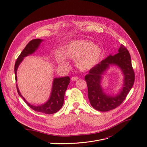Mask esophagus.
Segmentation results:
<instances>
[{
    "instance_id": "esophagus-1",
    "label": "esophagus",
    "mask_w": 147,
    "mask_h": 147,
    "mask_svg": "<svg viewBox=\"0 0 147 147\" xmlns=\"http://www.w3.org/2000/svg\"><path fill=\"white\" fill-rule=\"evenodd\" d=\"M78 79V77H73L72 78H71V80L72 81H77V80Z\"/></svg>"
}]
</instances>
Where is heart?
<instances>
[{"mask_svg":"<svg viewBox=\"0 0 147 147\" xmlns=\"http://www.w3.org/2000/svg\"><path fill=\"white\" fill-rule=\"evenodd\" d=\"M63 56L70 59H76L77 67L88 70L96 66L101 60L103 51L102 47L91 41L74 39L69 41L63 49Z\"/></svg>","mask_w":147,"mask_h":147,"instance_id":"heart-1","label":"heart"}]
</instances>
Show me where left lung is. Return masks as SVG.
<instances>
[{
    "mask_svg": "<svg viewBox=\"0 0 147 147\" xmlns=\"http://www.w3.org/2000/svg\"><path fill=\"white\" fill-rule=\"evenodd\" d=\"M115 55H110L91 69L85 77L88 87V97L91 106L100 112L115 109L123 102L131 90L135 75L132 67L130 55L123 45ZM111 66L119 68L123 75L122 87L115 95L107 94L101 84L102 76Z\"/></svg>",
    "mask_w": 147,
    "mask_h": 147,
    "instance_id": "1",
    "label": "left lung"
}]
</instances>
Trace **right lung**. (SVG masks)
Returning <instances> with one entry per match:
<instances>
[{
    "instance_id": "right-lung-1",
    "label": "right lung",
    "mask_w": 147,
    "mask_h": 147,
    "mask_svg": "<svg viewBox=\"0 0 147 147\" xmlns=\"http://www.w3.org/2000/svg\"><path fill=\"white\" fill-rule=\"evenodd\" d=\"M43 41V39H35L31 40L26 45L25 48L17 58L14 66V73L16 82L17 81V71L19 65L22 62L25 57L33 54L39 48L40 44ZM70 81V79L68 76L54 78L52 82L51 93L48 100L45 103L39 105H34L28 103L23 96V95L21 94L17 86V90L20 96L23 98L27 105L32 109L38 112L48 115L53 114L59 111L63 107V105L64 103L65 94L69 84Z\"/></svg>"
}]
</instances>
